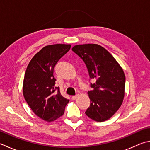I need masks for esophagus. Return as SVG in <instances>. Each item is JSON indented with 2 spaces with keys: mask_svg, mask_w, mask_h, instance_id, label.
I'll return each mask as SVG.
<instances>
[{
  "mask_svg": "<svg viewBox=\"0 0 150 150\" xmlns=\"http://www.w3.org/2000/svg\"><path fill=\"white\" fill-rule=\"evenodd\" d=\"M78 96H79L78 94L76 95V96H73L71 97V99H73V100H75V99H77V98H78Z\"/></svg>",
  "mask_w": 150,
  "mask_h": 150,
  "instance_id": "esophagus-1",
  "label": "esophagus"
}]
</instances>
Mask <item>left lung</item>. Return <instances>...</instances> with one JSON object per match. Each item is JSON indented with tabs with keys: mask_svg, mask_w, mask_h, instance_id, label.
Masks as SVG:
<instances>
[{
	"mask_svg": "<svg viewBox=\"0 0 150 150\" xmlns=\"http://www.w3.org/2000/svg\"><path fill=\"white\" fill-rule=\"evenodd\" d=\"M73 51L84 62L93 90L88 94L90 106L86 115L94 121L102 122L110 118L119 109L125 96V76L118 62L107 50L98 44L76 45Z\"/></svg>",
	"mask_w": 150,
	"mask_h": 150,
	"instance_id": "obj_1",
	"label": "left lung"
}]
</instances>
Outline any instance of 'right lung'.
Returning a JSON list of instances; mask_svg holds the SVG:
<instances>
[{"label":"right lung","mask_w":150,"mask_h":150,"mask_svg":"<svg viewBox=\"0 0 150 150\" xmlns=\"http://www.w3.org/2000/svg\"><path fill=\"white\" fill-rule=\"evenodd\" d=\"M70 48V44L47 45L34 56L26 67L23 96L34 113L47 122L62 116L69 101L61 95L59 88L54 87L53 71L56 64Z\"/></svg>","instance_id":"1"}]
</instances>
